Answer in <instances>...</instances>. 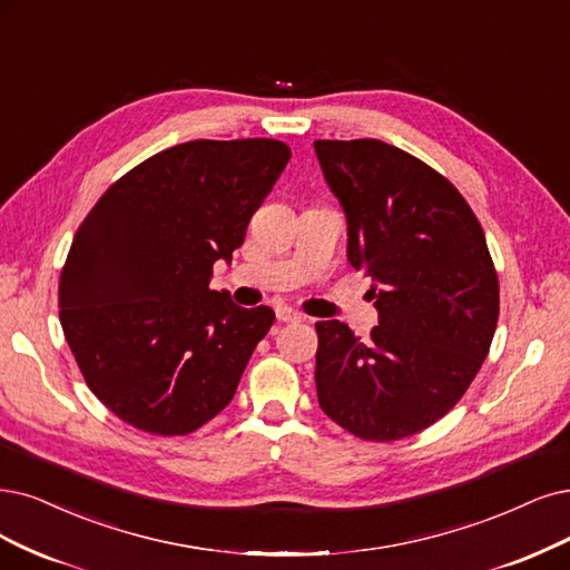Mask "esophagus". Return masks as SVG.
<instances>
[{
	"mask_svg": "<svg viewBox=\"0 0 570 570\" xmlns=\"http://www.w3.org/2000/svg\"><path fill=\"white\" fill-rule=\"evenodd\" d=\"M277 320L282 324H296V322L303 320V314H298L296 309H291V307H277Z\"/></svg>",
	"mask_w": 570,
	"mask_h": 570,
	"instance_id": "esophagus-1",
	"label": "esophagus"
}]
</instances>
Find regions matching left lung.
<instances>
[{"instance_id":"1","label":"left lung","mask_w":570,"mask_h":570,"mask_svg":"<svg viewBox=\"0 0 570 570\" xmlns=\"http://www.w3.org/2000/svg\"><path fill=\"white\" fill-rule=\"evenodd\" d=\"M314 153L377 309L368 343L338 320L314 324L320 406L360 439H404L444 417L487 360L500 312L487 237L453 183L394 145L314 140Z\"/></svg>"}]
</instances>
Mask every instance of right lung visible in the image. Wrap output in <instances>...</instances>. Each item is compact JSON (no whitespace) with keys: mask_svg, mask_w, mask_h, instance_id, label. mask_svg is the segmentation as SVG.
<instances>
[{"mask_svg":"<svg viewBox=\"0 0 570 570\" xmlns=\"http://www.w3.org/2000/svg\"><path fill=\"white\" fill-rule=\"evenodd\" d=\"M291 159L272 138L189 140L108 187L60 272V326L89 390L124 423L189 434L237 392L274 312L208 288Z\"/></svg>","mask_w":570,"mask_h":570,"instance_id":"1","label":"right lung"}]
</instances>
